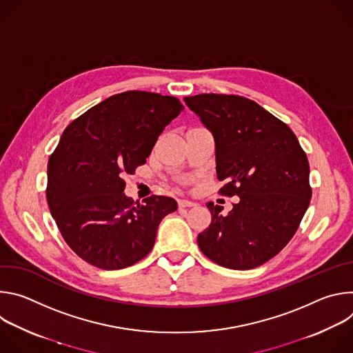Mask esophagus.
<instances>
[{"instance_id":"1","label":"esophagus","mask_w":353,"mask_h":353,"mask_svg":"<svg viewBox=\"0 0 353 353\" xmlns=\"http://www.w3.org/2000/svg\"><path fill=\"white\" fill-rule=\"evenodd\" d=\"M179 208H191V207H195L196 204L192 203V201H188V199H179Z\"/></svg>"}]
</instances>
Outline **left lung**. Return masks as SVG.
Instances as JSON below:
<instances>
[{
	"label": "left lung",
	"mask_w": 353,
	"mask_h": 353,
	"mask_svg": "<svg viewBox=\"0 0 353 353\" xmlns=\"http://www.w3.org/2000/svg\"><path fill=\"white\" fill-rule=\"evenodd\" d=\"M185 105L212 132L221 195L239 196L228 215L208 203L212 221L201 251L230 270L263 265L290 241L312 198L309 161L293 131L254 100L203 93Z\"/></svg>",
	"instance_id": "left-lung-1"
}]
</instances>
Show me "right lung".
I'll return each instance as SVG.
<instances>
[{"mask_svg": "<svg viewBox=\"0 0 353 353\" xmlns=\"http://www.w3.org/2000/svg\"><path fill=\"white\" fill-rule=\"evenodd\" d=\"M174 96L127 90L75 119L47 165V204L74 253L100 270H123L152 250L170 196H127L125 174L146 162L158 137L183 110Z\"/></svg>", "mask_w": 353, "mask_h": 353, "instance_id": "1", "label": "right lung"}]
</instances>
